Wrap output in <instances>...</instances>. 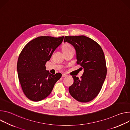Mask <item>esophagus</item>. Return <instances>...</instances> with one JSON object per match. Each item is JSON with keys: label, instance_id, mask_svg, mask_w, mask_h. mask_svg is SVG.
Instances as JSON below:
<instances>
[{"label": "esophagus", "instance_id": "34e87169", "mask_svg": "<svg viewBox=\"0 0 130 130\" xmlns=\"http://www.w3.org/2000/svg\"><path fill=\"white\" fill-rule=\"evenodd\" d=\"M67 75H66V74H65V73L62 74V77H63V78H64V77H67Z\"/></svg>", "mask_w": 130, "mask_h": 130}]
</instances>
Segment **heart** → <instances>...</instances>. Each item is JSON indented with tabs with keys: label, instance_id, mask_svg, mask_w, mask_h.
<instances>
[{
	"label": "heart",
	"instance_id": "heart-1",
	"mask_svg": "<svg viewBox=\"0 0 130 130\" xmlns=\"http://www.w3.org/2000/svg\"><path fill=\"white\" fill-rule=\"evenodd\" d=\"M71 46L68 44H66L65 45H63V47H62V49H65V48H71Z\"/></svg>",
	"mask_w": 130,
	"mask_h": 130
}]
</instances>
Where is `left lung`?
Listing matches in <instances>:
<instances>
[{
    "mask_svg": "<svg viewBox=\"0 0 130 130\" xmlns=\"http://www.w3.org/2000/svg\"><path fill=\"white\" fill-rule=\"evenodd\" d=\"M64 42L70 44L76 52L77 64L83 68L81 79L73 76L69 87L70 95L81 102L93 100L98 95L106 78L107 69L104 52L100 46L84 35L65 37Z\"/></svg>",
    "mask_w": 130,
    "mask_h": 130,
    "instance_id": "1",
    "label": "left lung"
}]
</instances>
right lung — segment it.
Wrapping results in <instances>:
<instances>
[{
  "label": "right lung",
  "mask_w": 130,
  "mask_h": 130,
  "mask_svg": "<svg viewBox=\"0 0 130 130\" xmlns=\"http://www.w3.org/2000/svg\"><path fill=\"white\" fill-rule=\"evenodd\" d=\"M64 38L38 37L29 42L21 52L17 70L23 92L29 99L40 101L46 98L62 77L61 73H50L45 65Z\"/></svg>",
  "instance_id": "1"
}]
</instances>
